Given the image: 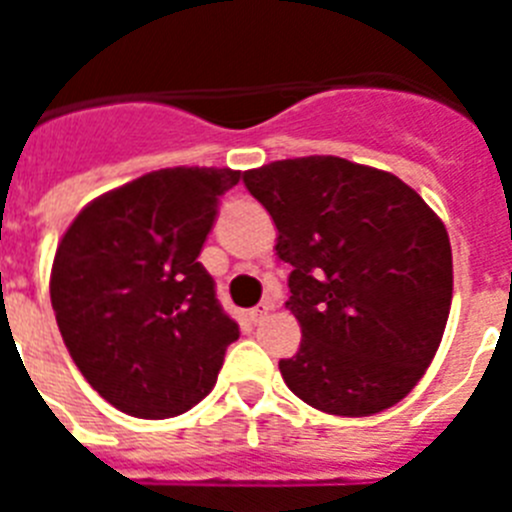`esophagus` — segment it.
<instances>
[{
    "mask_svg": "<svg viewBox=\"0 0 512 512\" xmlns=\"http://www.w3.org/2000/svg\"><path fill=\"white\" fill-rule=\"evenodd\" d=\"M269 312H271L269 302H259V305L251 310V320H253V323H264V320L269 318Z\"/></svg>",
    "mask_w": 512,
    "mask_h": 512,
    "instance_id": "obj_1",
    "label": "esophagus"
}]
</instances>
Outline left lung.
<instances>
[{
  "label": "left lung",
  "instance_id": "left-lung-1",
  "mask_svg": "<svg viewBox=\"0 0 512 512\" xmlns=\"http://www.w3.org/2000/svg\"><path fill=\"white\" fill-rule=\"evenodd\" d=\"M279 230L287 307L302 328L284 382L343 418L382 413L413 390L449 320V233L390 171L338 156L274 161L243 174Z\"/></svg>",
  "mask_w": 512,
  "mask_h": 512
}]
</instances>
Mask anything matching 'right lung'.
Segmentation results:
<instances>
[{"label":"right lung","instance_id":"1","mask_svg":"<svg viewBox=\"0 0 512 512\" xmlns=\"http://www.w3.org/2000/svg\"><path fill=\"white\" fill-rule=\"evenodd\" d=\"M238 179L233 169L151 171L89 202L58 243V330L84 379L122 413H187L241 336L197 261Z\"/></svg>","mask_w":512,"mask_h":512}]
</instances>
